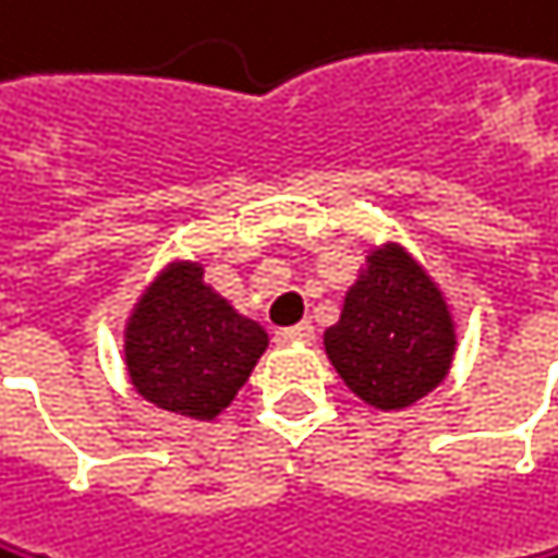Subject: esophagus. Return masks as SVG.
Instances as JSON below:
<instances>
[{
  "label": "esophagus",
  "instance_id": "obj_1",
  "mask_svg": "<svg viewBox=\"0 0 558 558\" xmlns=\"http://www.w3.org/2000/svg\"><path fill=\"white\" fill-rule=\"evenodd\" d=\"M316 329L310 323H299V326H289V329H279L276 332V342L279 345H292V342H313Z\"/></svg>",
  "mask_w": 558,
  "mask_h": 558
}]
</instances>
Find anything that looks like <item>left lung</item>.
Segmentation results:
<instances>
[{
    "mask_svg": "<svg viewBox=\"0 0 558 558\" xmlns=\"http://www.w3.org/2000/svg\"><path fill=\"white\" fill-rule=\"evenodd\" d=\"M323 339L342 383L383 412L433 392L456 352V326L439 286L396 242L366 256L339 323Z\"/></svg>",
    "mask_w": 558,
    "mask_h": 558,
    "instance_id": "left-lung-1",
    "label": "left lung"
}]
</instances>
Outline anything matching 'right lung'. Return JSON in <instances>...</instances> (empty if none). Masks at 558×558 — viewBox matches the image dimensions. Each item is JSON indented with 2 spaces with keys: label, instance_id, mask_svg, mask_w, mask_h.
I'll list each match as a JSON object with an SVG mask.
<instances>
[{
  "label": "right lung",
  "instance_id": "1",
  "mask_svg": "<svg viewBox=\"0 0 558 558\" xmlns=\"http://www.w3.org/2000/svg\"><path fill=\"white\" fill-rule=\"evenodd\" d=\"M266 345V329L206 286L199 263L162 269L125 323V366L135 392L189 420H216Z\"/></svg>",
  "mask_w": 558,
  "mask_h": 558
}]
</instances>
